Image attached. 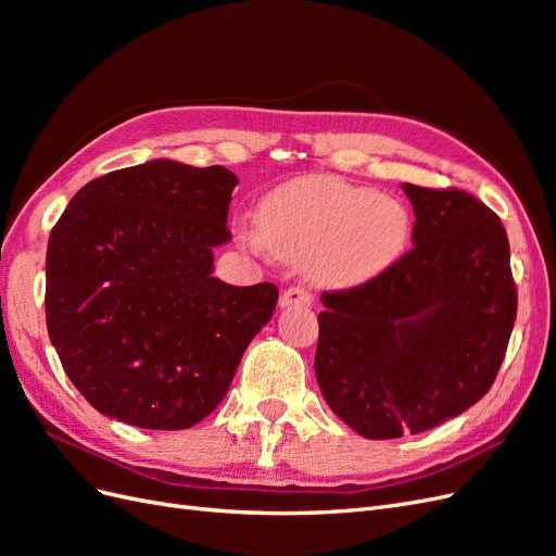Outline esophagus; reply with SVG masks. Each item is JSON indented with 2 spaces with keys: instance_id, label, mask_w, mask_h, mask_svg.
Wrapping results in <instances>:
<instances>
[{
  "instance_id": "1",
  "label": "esophagus",
  "mask_w": 556,
  "mask_h": 556,
  "mask_svg": "<svg viewBox=\"0 0 556 556\" xmlns=\"http://www.w3.org/2000/svg\"><path fill=\"white\" fill-rule=\"evenodd\" d=\"M313 304V294L304 288H288L280 294V306L282 308H292V306H311Z\"/></svg>"
}]
</instances>
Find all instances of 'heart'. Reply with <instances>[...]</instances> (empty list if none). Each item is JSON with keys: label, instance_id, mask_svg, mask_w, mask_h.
<instances>
[{"label": "heart", "instance_id": "1", "mask_svg": "<svg viewBox=\"0 0 556 556\" xmlns=\"http://www.w3.org/2000/svg\"><path fill=\"white\" fill-rule=\"evenodd\" d=\"M252 248L304 262L327 288H355L387 271L406 250L410 215L392 197L336 176H301L268 192L257 229L243 231Z\"/></svg>", "mask_w": 556, "mask_h": 556}]
</instances>
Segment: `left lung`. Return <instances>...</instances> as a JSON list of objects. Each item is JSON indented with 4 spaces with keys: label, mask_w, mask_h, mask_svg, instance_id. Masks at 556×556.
I'll list each match as a JSON object with an SVG mask.
<instances>
[{
    "label": "left lung",
    "mask_w": 556,
    "mask_h": 556,
    "mask_svg": "<svg viewBox=\"0 0 556 556\" xmlns=\"http://www.w3.org/2000/svg\"><path fill=\"white\" fill-rule=\"evenodd\" d=\"M413 245L359 288L325 292L315 378L364 439L422 433L478 403L517 317L510 245L498 215L462 190L403 182Z\"/></svg>",
    "instance_id": "1"
}]
</instances>
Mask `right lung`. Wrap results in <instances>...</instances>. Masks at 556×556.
<instances>
[{"mask_svg":"<svg viewBox=\"0 0 556 556\" xmlns=\"http://www.w3.org/2000/svg\"><path fill=\"white\" fill-rule=\"evenodd\" d=\"M239 178L150 160L80 188L46 252V325L90 406L139 429H188L229 390L278 288L213 276Z\"/></svg>","mask_w":556,"mask_h":556,"instance_id":"1","label":"right lung"}]
</instances>
